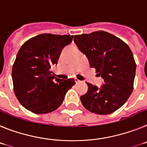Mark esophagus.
Masks as SVG:
<instances>
[{
  "label": "esophagus",
  "mask_w": 147,
  "mask_h": 147,
  "mask_svg": "<svg viewBox=\"0 0 147 147\" xmlns=\"http://www.w3.org/2000/svg\"><path fill=\"white\" fill-rule=\"evenodd\" d=\"M75 83H76V84H78V83H81V81L78 80V79L75 78Z\"/></svg>",
  "instance_id": "1"
}]
</instances>
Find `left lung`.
<instances>
[{
  "mask_svg": "<svg viewBox=\"0 0 147 147\" xmlns=\"http://www.w3.org/2000/svg\"><path fill=\"white\" fill-rule=\"evenodd\" d=\"M74 41L104 80L100 88L86 83L87 92L81 96L83 106L95 114L114 112L127 102L133 89L136 63L132 51L120 38L104 31L75 35Z\"/></svg>",
  "mask_w": 147,
  "mask_h": 147,
  "instance_id": "1",
  "label": "left lung"
}]
</instances>
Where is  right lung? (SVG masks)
Here are the masks:
<instances>
[{"label":"right lung","instance_id":"obj_1","mask_svg":"<svg viewBox=\"0 0 147 147\" xmlns=\"http://www.w3.org/2000/svg\"><path fill=\"white\" fill-rule=\"evenodd\" d=\"M73 35L40 34L21 46L12 66L15 94L20 104L35 114L56 110L75 79H59L51 68L57 64L63 47Z\"/></svg>","mask_w":147,"mask_h":147}]
</instances>
